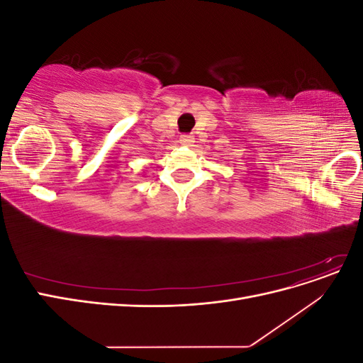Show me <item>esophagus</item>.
I'll return each mask as SVG.
<instances>
[{"mask_svg": "<svg viewBox=\"0 0 363 363\" xmlns=\"http://www.w3.org/2000/svg\"><path fill=\"white\" fill-rule=\"evenodd\" d=\"M192 142H194V136H191V135H182L180 136V145H183V147H189Z\"/></svg>", "mask_w": 363, "mask_h": 363, "instance_id": "esophagus-1", "label": "esophagus"}]
</instances>
